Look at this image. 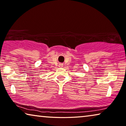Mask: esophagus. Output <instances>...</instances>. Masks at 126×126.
I'll use <instances>...</instances> for the list:
<instances>
[{"mask_svg":"<svg viewBox=\"0 0 126 126\" xmlns=\"http://www.w3.org/2000/svg\"><path fill=\"white\" fill-rule=\"evenodd\" d=\"M60 66H62V65H62V64H60Z\"/></svg>","mask_w":126,"mask_h":126,"instance_id":"1","label":"esophagus"}]
</instances>
